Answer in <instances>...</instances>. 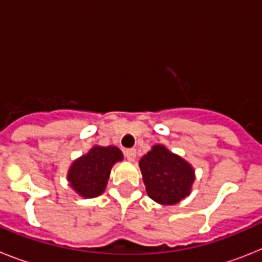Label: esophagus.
<instances>
[{
  "instance_id": "obj_1",
  "label": "esophagus",
  "mask_w": 262,
  "mask_h": 262,
  "mask_svg": "<svg viewBox=\"0 0 262 262\" xmlns=\"http://www.w3.org/2000/svg\"><path fill=\"white\" fill-rule=\"evenodd\" d=\"M124 156H126L127 160H129V161H134V160L136 159V149L135 148H128V149L124 151Z\"/></svg>"
}]
</instances>
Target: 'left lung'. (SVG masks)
<instances>
[{
    "instance_id": "8db88e82",
    "label": "left lung",
    "mask_w": 262,
    "mask_h": 262,
    "mask_svg": "<svg viewBox=\"0 0 262 262\" xmlns=\"http://www.w3.org/2000/svg\"><path fill=\"white\" fill-rule=\"evenodd\" d=\"M139 166L148 196L160 205H174L190 194L195 176L186 160L156 144L140 159Z\"/></svg>"
}]
</instances>
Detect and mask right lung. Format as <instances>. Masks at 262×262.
<instances>
[{"label": "right lung", "instance_id": "obj_1", "mask_svg": "<svg viewBox=\"0 0 262 262\" xmlns=\"http://www.w3.org/2000/svg\"><path fill=\"white\" fill-rule=\"evenodd\" d=\"M122 160L119 148L94 145L86 155L73 161L67 177L69 185L81 196L96 198L105 191L113 165Z\"/></svg>", "mask_w": 262, "mask_h": 262}]
</instances>
